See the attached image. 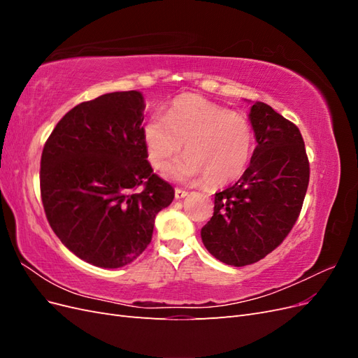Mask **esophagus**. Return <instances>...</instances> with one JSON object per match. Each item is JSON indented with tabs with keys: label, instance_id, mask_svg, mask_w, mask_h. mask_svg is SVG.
Listing matches in <instances>:
<instances>
[{
	"label": "esophagus",
	"instance_id": "1",
	"mask_svg": "<svg viewBox=\"0 0 358 358\" xmlns=\"http://www.w3.org/2000/svg\"><path fill=\"white\" fill-rule=\"evenodd\" d=\"M187 196H188V191H185V189H180V188H176V189H175V197H176V200L185 199Z\"/></svg>",
	"mask_w": 358,
	"mask_h": 358
}]
</instances>
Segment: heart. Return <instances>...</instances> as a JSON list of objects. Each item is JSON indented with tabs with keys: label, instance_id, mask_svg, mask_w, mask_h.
I'll return each mask as SVG.
<instances>
[{
	"label": "heart",
	"instance_id": "heart-1",
	"mask_svg": "<svg viewBox=\"0 0 358 358\" xmlns=\"http://www.w3.org/2000/svg\"><path fill=\"white\" fill-rule=\"evenodd\" d=\"M143 140L157 170L166 169L185 145L187 157L169 169V176L180 182L206 179L210 187L239 179L254 149L252 127L243 116L192 94L173 101L167 116H150Z\"/></svg>",
	"mask_w": 358,
	"mask_h": 358
}]
</instances>
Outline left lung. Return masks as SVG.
<instances>
[{
    "mask_svg": "<svg viewBox=\"0 0 358 358\" xmlns=\"http://www.w3.org/2000/svg\"><path fill=\"white\" fill-rule=\"evenodd\" d=\"M257 148L242 178L215 194L210 221L201 229L206 249L242 267L284 242L296 224L309 183V161L299 128L266 103L249 110Z\"/></svg>",
    "mask_w": 358,
    "mask_h": 358,
    "instance_id": "obj_1",
    "label": "left lung"
}]
</instances>
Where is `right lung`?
I'll return each mask as SVG.
<instances>
[{"label": "right lung", "instance_id": "add662e5", "mask_svg": "<svg viewBox=\"0 0 358 358\" xmlns=\"http://www.w3.org/2000/svg\"><path fill=\"white\" fill-rule=\"evenodd\" d=\"M143 110L138 91L100 95L64 115L43 148L46 218L64 246L96 267L134 262L175 199L148 161Z\"/></svg>", "mask_w": 358, "mask_h": 358}]
</instances>
